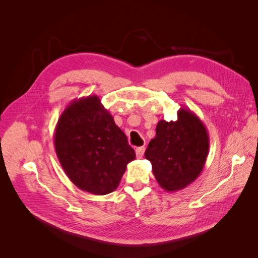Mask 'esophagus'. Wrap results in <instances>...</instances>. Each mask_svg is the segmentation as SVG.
Listing matches in <instances>:
<instances>
[{"instance_id":"obj_1","label":"esophagus","mask_w":258,"mask_h":258,"mask_svg":"<svg viewBox=\"0 0 258 258\" xmlns=\"http://www.w3.org/2000/svg\"><path fill=\"white\" fill-rule=\"evenodd\" d=\"M144 152H145V148L143 146L141 147H138L136 150V154H137V157L138 158H142L143 155H144Z\"/></svg>"}]
</instances>
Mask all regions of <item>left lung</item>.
I'll list each match as a JSON object with an SVG mask.
<instances>
[{"label":"left lung","mask_w":258,"mask_h":258,"mask_svg":"<svg viewBox=\"0 0 258 258\" xmlns=\"http://www.w3.org/2000/svg\"><path fill=\"white\" fill-rule=\"evenodd\" d=\"M209 134L204 122L188 107H181L177 120H159L156 136L145 151L155 178L166 191H177L191 184L209 154Z\"/></svg>","instance_id":"1"}]
</instances>
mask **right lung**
<instances>
[{"label": "right lung", "instance_id": "right-lung-1", "mask_svg": "<svg viewBox=\"0 0 258 258\" xmlns=\"http://www.w3.org/2000/svg\"><path fill=\"white\" fill-rule=\"evenodd\" d=\"M54 150L71 182L92 195L110 194L119 185L136 153L98 96L75 99L59 117Z\"/></svg>", "mask_w": 258, "mask_h": 258}]
</instances>
